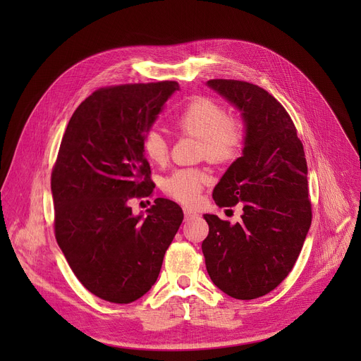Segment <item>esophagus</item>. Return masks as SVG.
<instances>
[{"instance_id":"34e87169","label":"esophagus","mask_w":361,"mask_h":361,"mask_svg":"<svg viewBox=\"0 0 361 361\" xmlns=\"http://www.w3.org/2000/svg\"><path fill=\"white\" fill-rule=\"evenodd\" d=\"M184 218H185V221H188V219H192V218H195V216H197V214L195 212V211H192V209H188V207H184Z\"/></svg>"}]
</instances>
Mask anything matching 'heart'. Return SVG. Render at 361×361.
<instances>
[{
	"instance_id": "1",
	"label": "heart",
	"mask_w": 361,
	"mask_h": 361,
	"mask_svg": "<svg viewBox=\"0 0 361 361\" xmlns=\"http://www.w3.org/2000/svg\"><path fill=\"white\" fill-rule=\"evenodd\" d=\"M177 128L184 135L200 140V155L215 164L235 159L245 139V128L237 118L226 116L225 108L216 101L204 97L193 98L176 118ZM143 154L155 164L168 158V142L157 128L149 130L142 142ZM209 180L206 171L183 168L174 171L162 183L164 190L176 200L190 204L199 197L204 183Z\"/></svg>"
}]
</instances>
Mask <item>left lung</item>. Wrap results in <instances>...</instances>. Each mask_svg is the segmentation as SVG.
Here are the masks:
<instances>
[{
  "mask_svg": "<svg viewBox=\"0 0 361 361\" xmlns=\"http://www.w3.org/2000/svg\"><path fill=\"white\" fill-rule=\"evenodd\" d=\"M228 101L245 128L243 155L214 188L218 206L243 204L231 225L206 214L202 243L215 286L238 300L271 293L291 272L312 224L307 162L288 112L267 90L238 80L206 82Z\"/></svg>",
  "mask_w": 361,
  "mask_h": 361,
  "instance_id": "left-lung-1",
  "label": "left lung"
}]
</instances>
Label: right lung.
Listing matches in <instances>:
<instances>
[{"instance_id": "right-lung-1", "label": "right lung", "mask_w": 361, "mask_h": 361, "mask_svg": "<svg viewBox=\"0 0 361 361\" xmlns=\"http://www.w3.org/2000/svg\"><path fill=\"white\" fill-rule=\"evenodd\" d=\"M176 90L177 82L99 89L74 111L61 140L51 178L55 238L83 287L111 302L152 288L184 218L164 197L146 215L128 206L154 190L142 142Z\"/></svg>"}]
</instances>
